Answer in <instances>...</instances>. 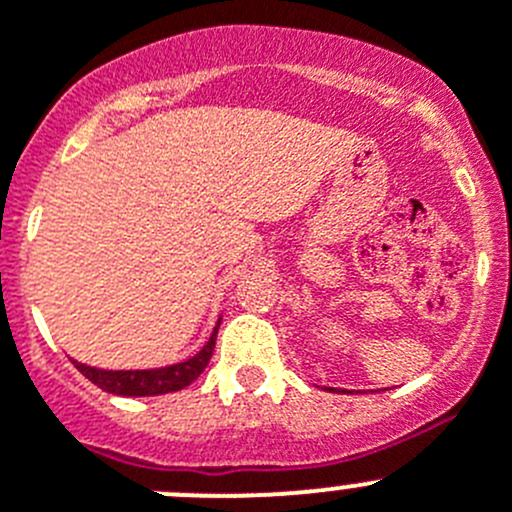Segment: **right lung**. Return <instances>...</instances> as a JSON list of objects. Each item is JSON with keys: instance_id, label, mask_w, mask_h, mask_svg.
I'll list each match as a JSON object with an SVG mask.
<instances>
[{"instance_id": "1", "label": "right lung", "mask_w": 512, "mask_h": 512, "mask_svg": "<svg viewBox=\"0 0 512 512\" xmlns=\"http://www.w3.org/2000/svg\"><path fill=\"white\" fill-rule=\"evenodd\" d=\"M219 326L214 328L212 338L207 341V346L197 353V356L186 358L181 364L164 366V369H146V371H105V369H93V366H85L73 361L75 369L85 376L88 381H93L95 386H100L108 394L118 396H159V394H171V391H181L197 379L204 369H207L209 358H212L214 341H217Z\"/></svg>"}]
</instances>
